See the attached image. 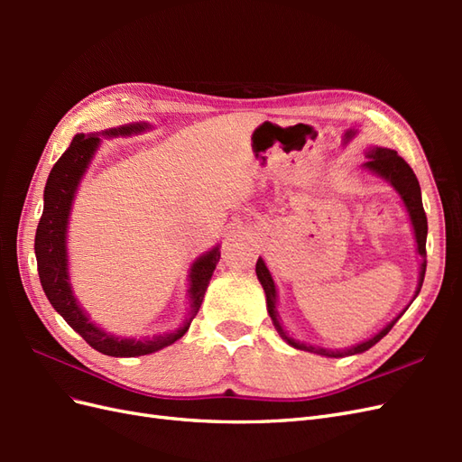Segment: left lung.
I'll return each mask as SVG.
<instances>
[{
    "mask_svg": "<svg viewBox=\"0 0 462 462\" xmlns=\"http://www.w3.org/2000/svg\"><path fill=\"white\" fill-rule=\"evenodd\" d=\"M366 167L375 173H380L382 177H385L391 185H393L401 199L404 202V206H407L409 209V216H411V221H412V227H414V236H416V245H418V253H420L422 258H426V235H428V219H426V212H424V206H422V192H420V185H418V179L414 175V171L411 170V165L404 162L399 153L395 150H387V148H375V150H370L368 152V162H366ZM256 275L260 279V283L265 291V300H268V312L273 319V324L277 328V331L282 333V337L287 339L289 345H292L295 348H300V351H310V353H318V355H326V356H346V355H356V353H365L368 351L370 346H374L377 341H380L382 337H385V335L391 331V328H393L397 324V319L401 318H395L393 321H391L389 326H385L380 333L375 335V337L360 343L353 348H346V351H326V348H316V346H310V345H304V343H297L295 339H291L285 335V331L282 329V326H279L277 321V312H275V285H273V279L268 272V268H265V263L262 258H258L256 262ZM424 275H426V260L422 262V272H420V283H418V291L416 295L420 292L422 289V283H424Z\"/></svg>",
    "mask_w": 462,
    "mask_h": 462,
    "instance_id": "left-lung-1",
    "label": "left lung"
}]
</instances>
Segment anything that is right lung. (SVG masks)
<instances>
[{
	"label": "right lung",
	"mask_w": 462,
	"mask_h": 462,
	"mask_svg": "<svg viewBox=\"0 0 462 462\" xmlns=\"http://www.w3.org/2000/svg\"><path fill=\"white\" fill-rule=\"evenodd\" d=\"M143 125H131V127H121L107 131L106 134H131L134 131H143ZM100 144V138L94 134H77L71 146L65 150L63 156L55 162L53 170L50 171L46 190H44V212L38 221V229L34 236V253L38 262V275L42 289H44L48 300L58 310L63 319L71 326L82 339L92 348L107 356H141L156 353L160 348L175 343L185 335L192 318L197 316L200 304L204 300V292L208 289L209 279L219 262V250L214 248L212 253L204 254L194 262L190 270V319L187 324L177 329L175 333L158 335L152 339H119L114 335L104 333L96 328L87 314L79 309V304L71 292L67 275V250H65V233L69 212H71V202L79 180L85 173L87 165L92 158L94 150Z\"/></svg>",
	"instance_id": "add662e5"
}]
</instances>
